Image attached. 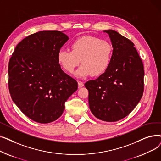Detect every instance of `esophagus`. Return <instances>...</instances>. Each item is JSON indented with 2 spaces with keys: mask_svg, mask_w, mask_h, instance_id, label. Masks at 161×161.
Instances as JSON below:
<instances>
[{
  "mask_svg": "<svg viewBox=\"0 0 161 161\" xmlns=\"http://www.w3.org/2000/svg\"><path fill=\"white\" fill-rule=\"evenodd\" d=\"M78 86L79 87H82L84 86V83L81 81H78Z\"/></svg>",
  "mask_w": 161,
  "mask_h": 161,
  "instance_id": "34e87169",
  "label": "esophagus"
}]
</instances>
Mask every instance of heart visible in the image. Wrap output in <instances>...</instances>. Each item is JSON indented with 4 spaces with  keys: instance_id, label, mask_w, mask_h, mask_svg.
Here are the masks:
<instances>
[{
    "instance_id": "1",
    "label": "heart",
    "mask_w": 161,
    "mask_h": 161,
    "mask_svg": "<svg viewBox=\"0 0 161 161\" xmlns=\"http://www.w3.org/2000/svg\"><path fill=\"white\" fill-rule=\"evenodd\" d=\"M70 50L61 49L57 60L63 69L72 73L82 63L76 72L79 77L91 74L98 76L104 73L111 63L113 46L108 41L92 36H83L75 39L71 44Z\"/></svg>"
}]
</instances>
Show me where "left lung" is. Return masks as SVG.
<instances>
[{"mask_svg":"<svg viewBox=\"0 0 161 161\" xmlns=\"http://www.w3.org/2000/svg\"><path fill=\"white\" fill-rule=\"evenodd\" d=\"M113 46L107 70L85 83L91 112L98 119L115 122L127 116L140 102L144 89V69L132 42L114 30H106Z\"/></svg>","mask_w":161,"mask_h":161,"instance_id":"1","label":"left lung"}]
</instances>
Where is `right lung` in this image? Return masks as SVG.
Masks as SVG:
<instances>
[{
    "instance_id": "add662e5",
    "label": "right lung",
    "mask_w": 161,
    "mask_h": 161,
    "mask_svg": "<svg viewBox=\"0 0 161 161\" xmlns=\"http://www.w3.org/2000/svg\"><path fill=\"white\" fill-rule=\"evenodd\" d=\"M69 40L59 31H43L24 38L8 64V88L14 103L31 119L49 123L60 117L78 82L63 71L57 60Z\"/></svg>"
}]
</instances>
